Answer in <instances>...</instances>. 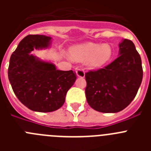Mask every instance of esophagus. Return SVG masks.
<instances>
[{"instance_id": "34e87169", "label": "esophagus", "mask_w": 151, "mask_h": 151, "mask_svg": "<svg viewBox=\"0 0 151 151\" xmlns=\"http://www.w3.org/2000/svg\"><path fill=\"white\" fill-rule=\"evenodd\" d=\"M76 75L78 77H81V78H84L85 77V71L82 69H78L76 70Z\"/></svg>"}]
</instances>
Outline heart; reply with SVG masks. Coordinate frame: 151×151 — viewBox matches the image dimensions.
I'll return each instance as SVG.
<instances>
[{"mask_svg": "<svg viewBox=\"0 0 151 151\" xmlns=\"http://www.w3.org/2000/svg\"><path fill=\"white\" fill-rule=\"evenodd\" d=\"M72 58L78 62L88 60L91 68H99L107 63L113 56V50L108 44H95L88 42L76 45L70 49Z\"/></svg>", "mask_w": 151, "mask_h": 151, "instance_id": "1", "label": "heart"}]
</instances>
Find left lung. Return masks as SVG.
Masks as SVG:
<instances>
[{"label":"left lung","instance_id":"8db88e82","mask_svg":"<svg viewBox=\"0 0 151 151\" xmlns=\"http://www.w3.org/2000/svg\"><path fill=\"white\" fill-rule=\"evenodd\" d=\"M119 54L104 68L85 73L87 102L98 112L124 110L134 100L142 82L141 59L132 41L124 39Z\"/></svg>","mask_w":151,"mask_h":151}]
</instances>
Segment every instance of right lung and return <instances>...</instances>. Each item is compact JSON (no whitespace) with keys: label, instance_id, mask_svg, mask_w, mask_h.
Masks as SVG:
<instances>
[{"label":"right lung","instance_id":"obj_1","mask_svg":"<svg viewBox=\"0 0 151 151\" xmlns=\"http://www.w3.org/2000/svg\"><path fill=\"white\" fill-rule=\"evenodd\" d=\"M51 38L29 35L12 54L8 78L19 101L31 110L48 113L58 110L76 79L73 70H57L52 63L30 54L34 49L47 48Z\"/></svg>","mask_w":151,"mask_h":151}]
</instances>
